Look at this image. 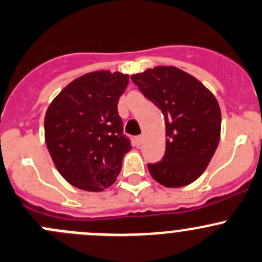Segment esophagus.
I'll return each mask as SVG.
<instances>
[{"label":"esophagus","instance_id":"obj_1","mask_svg":"<svg viewBox=\"0 0 262 262\" xmlns=\"http://www.w3.org/2000/svg\"><path fill=\"white\" fill-rule=\"evenodd\" d=\"M142 141H144V137H142L141 135H140V136H136V137H135V142H136L137 146H140V145L142 144Z\"/></svg>","mask_w":262,"mask_h":262}]
</instances>
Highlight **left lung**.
Here are the masks:
<instances>
[{"instance_id":"8db88e82","label":"left lung","mask_w":262,"mask_h":262,"mask_svg":"<svg viewBox=\"0 0 262 262\" xmlns=\"http://www.w3.org/2000/svg\"><path fill=\"white\" fill-rule=\"evenodd\" d=\"M131 80L165 118V152L147 168L165 187L198 180L210 163L220 139L222 115L215 97L193 76L173 66H158Z\"/></svg>"}]
</instances>
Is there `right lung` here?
<instances>
[{
    "label": "right lung",
    "instance_id": "add662e5",
    "mask_svg": "<svg viewBox=\"0 0 262 262\" xmlns=\"http://www.w3.org/2000/svg\"><path fill=\"white\" fill-rule=\"evenodd\" d=\"M128 75L95 71L70 82L48 107L46 144L62 177L80 190L99 192L117 180L131 150L118 115Z\"/></svg>",
    "mask_w": 262,
    "mask_h": 262
}]
</instances>
